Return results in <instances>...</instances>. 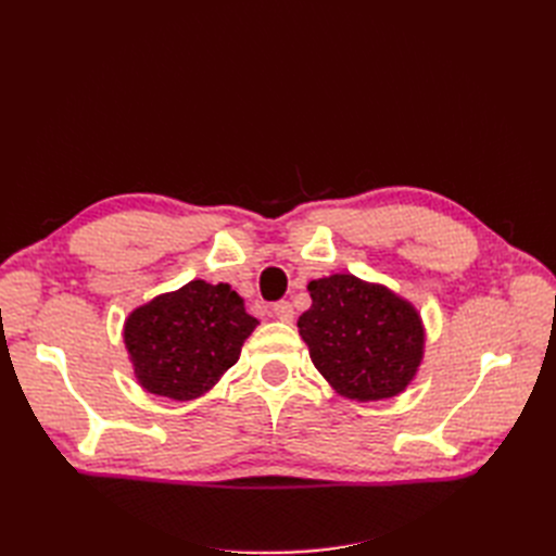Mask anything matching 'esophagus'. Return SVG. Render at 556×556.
Returning a JSON list of instances; mask_svg holds the SVG:
<instances>
[{"mask_svg":"<svg viewBox=\"0 0 556 556\" xmlns=\"http://www.w3.org/2000/svg\"><path fill=\"white\" fill-rule=\"evenodd\" d=\"M274 313H276L280 323H292V319H294V308H292L290 301H278V304L274 306Z\"/></svg>","mask_w":556,"mask_h":556,"instance_id":"obj_1","label":"esophagus"}]
</instances>
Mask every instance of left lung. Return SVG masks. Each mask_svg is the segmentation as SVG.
I'll return each instance as SVG.
<instances>
[{
  "label": "left lung",
  "instance_id": "left-lung-1",
  "mask_svg": "<svg viewBox=\"0 0 556 556\" xmlns=\"http://www.w3.org/2000/svg\"><path fill=\"white\" fill-rule=\"evenodd\" d=\"M313 304L299 333L331 390L350 401L394 399L425 359V323L394 290L352 274L308 282Z\"/></svg>",
  "mask_w": 556,
  "mask_h": 556
}]
</instances>
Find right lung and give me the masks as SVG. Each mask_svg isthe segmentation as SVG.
<instances>
[{"label":"right lung","instance_id":"add662e5","mask_svg":"<svg viewBox=\"0 0 556 556\" xmlns=\"http://www.w3.org/2000/svg\"><path fill=\"white\" fill-rule=\"evenodd\" d=\"M257 325L229 282L197 278L134 308L123 343L134 378L148 394L192 401L211 392L239 362Z\"/></svg>","mask_w":556,"mask_h":556}]
</instances>
